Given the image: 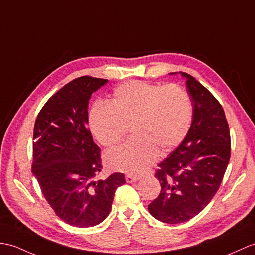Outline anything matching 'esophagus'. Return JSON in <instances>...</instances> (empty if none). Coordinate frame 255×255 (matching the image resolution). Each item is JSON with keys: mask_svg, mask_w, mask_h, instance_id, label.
<instances>
[{"mask_svg": "<svg viewBox=\"0 0 255 255\" xmlns=\"http://www.w3.org/2000/svg\"><path fill=\"white\" fill-rule=\"evenodd\" d=\"M125 179H126V181H127V182L131 183V182H134V181L139 180V179H140V177H139L138 175H131V174H127V175L125 176Z\"/></svg>", "mask_w": 255, "mask_h": 255, "instance_id": "obj_1", "label": "esophagus"}]
</instances>
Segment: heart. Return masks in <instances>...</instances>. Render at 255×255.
<instances>
[{
    "mask_svg": "<svg viewBox=\"0 0 255 255\" xmlns=\"http://www.w3.org/2000/svg\"><path fill=\"white\" fill-rule=\"evenodd\" d=\"M192 103L182 88L131 80L114 89L109 103L97 102L89 113V126L101 145L113 147L131 125L132 138L105 155L111 169L140 174L187 137Z\"/></svg>",
    "mask_w": 255,
    "mask_h": 255,
    "instance_id": "b5f03b06",
    "label": "heart"
}]
</instances>
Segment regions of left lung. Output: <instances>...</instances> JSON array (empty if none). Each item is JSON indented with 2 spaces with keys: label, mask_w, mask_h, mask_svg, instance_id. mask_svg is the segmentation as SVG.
Here are the masks:
<instances>
[{
  "label": "left lung",
  "mask_w": 255,
  "mask_h": 255,
  "mask_svg": "<svg viewBox=\"0 0 255 255\" xmlns=\"http://www.w3.org/2000/svg\"><path fill=\"white\" fill-rule=\"evenodd\" d=\"M186 77L193 103L187 137L158 164L161 192L149 204L156 220L183 223L202 211L220 188L230 158L229 126L221 103L192 76Z\"/></svg>",
  "instance_id": "obj_1"
}]
</instances>
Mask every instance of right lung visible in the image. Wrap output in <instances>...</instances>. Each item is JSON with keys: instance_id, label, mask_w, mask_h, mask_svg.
Instances as JSON below:
<instances>
[{"instance_id": "obj_1", "label": "right lung", "mask_w": 255, "mask_h": 255, "mask_svg": "<svg viewBox=\"0 0 255 255\" xmlns=\"http://www.w3.org/2000/svg\"><path fill=\"white\" fill-rule=\"evenodd\" d=\"M106 82L91 76L72 80L46 101L34 123L31 170L55 214L76 227L104 221L125 183L122 173L96 180L102 162L88 128V104Z\"/></svg>"}]
</instances>
